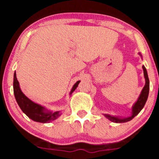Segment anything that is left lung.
I'll use <instances>...</instances> for the list:
<instances>
[{
    "label": "left lung",
    "mask_w": 159,
    "mask_h": 159,
    "mask_svg": "<svg viewBox=\"0 0 159 159\" xmlns=\"http://www.w3.org/2000/svg\"><path fill=\"white\" fill-rule=\"evenodd\" d=\"M142 68L143 69V75L144 78H145L146 84L144 85L143 90L141 91V93H140L139 98H138V101L136 102L135 104L134 105V106L132 107V116H129V117L127 118H123V119H121V118L116 117V116H111V115L108 114H105V117H107V119H109L111 122H114V123H125V122L130 121L132 120L136 115H138L140 113V111L143 109L144 105H145L146 102H147V98H148L149 95V81L148 78V75H147V69H146L145 66H143Z\"/></svg>",
    "instance_id": "left-lung-1"
}]
</instances>
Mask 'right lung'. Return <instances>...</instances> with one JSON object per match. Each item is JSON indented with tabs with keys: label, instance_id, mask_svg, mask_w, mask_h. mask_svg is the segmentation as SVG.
<instances>
[{
	"label": "right lung",
	"instance_id": "right-lung-1",
	"mask_svg": "<svg viewBox=\"0 0 159 159\" xmlns=\"http://www.w3.org/2000/svg\"><path fill=\"white\" fill-rule=\"evenodd\" d=\"M80 81H78L75 84L72 90H71L70 94L77 88L78 84ZM13 91L15 98L17 102L18 105L21 109V111L25 113V114L28 116L30 119L34 120V121L39 122V123H49L53 120L57 119L61 115L60 111H56V112H50L48 111L44 107L38 105L31 100L29 99L28 98L25 96V94L21 92V89L19 87V83L18 81L17 78H16V72L14 73V80H13Z\"/></svg>",
	"mask_w": 159,
	"mask_h": 159
}]
</instances>
